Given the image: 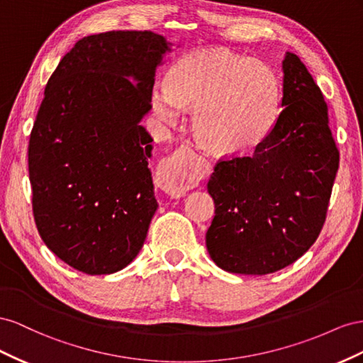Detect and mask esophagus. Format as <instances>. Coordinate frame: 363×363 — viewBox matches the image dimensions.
Returning <instances> with one entry per match:
<instances>
[{"mask_svg":"<svg viewBox=\"0 0 363 363\" xmlns=\"http://www.w3.org/2000/svg\"><path fill=\"white\" fill-rule=\"evenodd\" d=\"M161 189L172 198H182L187 191V185L182 182V176L174 161H172L161 172Z\"/></svg>","mask_w":363,"mask_h":363,"instance_id":"1","label":"esophagus"}]
</instances>
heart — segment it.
Listing matches in <instances>:
<instances>
[{
    "mask_svg": "<svg viewBox=\"0 0 363 363\" xmlns=\"http://www.w3.org/2000/svg\"><path fill=\"white\" fill-rule=\"evenodd\" d=\"M165 88L150 92V108L164 123H174L191 108V128L203 147L239 158L269 137L281 113L283 86L277 71L262 60L210 48L174 60Z\"/></svg>",
    "mask_w": 363,
    "mask_h": 363,
    "instance_id": "obj_1",
    "label": "heart"
}]
</instances>
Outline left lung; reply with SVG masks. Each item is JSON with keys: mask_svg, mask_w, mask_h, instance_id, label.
I'll return each instance as SVG.
<instances>
[{"mask_svg": "<svg viewBox=\"0 0 363 363\" xmlns=\"http://www.w3.org/2000/svg\"><path fill=\"white\" fill-rule=\"evenodd\" d=\"M284 108L251 157L217 162L208 181L216 216L213 262L231 274L266 275L296 262L325 222L339 152L323 92L296 55L283 60Z\"/></svg>", "mask_w": 363, "mask_h": 363, "instance_id": "8db88e82", "label": "left lung"}]
</instances>
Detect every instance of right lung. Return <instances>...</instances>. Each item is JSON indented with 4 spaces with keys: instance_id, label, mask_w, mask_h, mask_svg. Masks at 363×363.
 Returning a JSON list of instances; mask_svg holds the SVG:
<instances>
[{
    "instance_id": "obj_1",
    "label": "right lung",
    "mask_w": 363,
    "mask_h": 363,
    "mask_svg": "<svg viewBox=\"0 0 363 363\" xmlns=\"http://www.w3.org/2000/svg\"><path fill=\"white\" fill-rule=\"evenodd\" d=\"M170 43L153 32H106L77 40L45 86L28 143L40 239L88 275L126 267L158 208L141 120Z\"/></svg>"
}]
</instances>
